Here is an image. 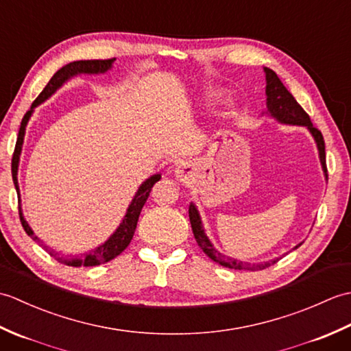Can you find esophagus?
Wrapping results in <instances>:
<instances>
[{"label": "esophagus", "mask_w": 351, "mask_h": 351, "mask_svg": "<svg viewBox=\"0 0 351 351\" xmlns=\"http://www.w3.org/2000/svg\"><path fill=\"white\" fill-rule=\"evenodd\" d=\"M190 170H191V167L189 166V164L182 162V164H180V166L176 167L175 175H176L178 178H181V180L184 181V180H187V176L190 175Z\"/></svg>", "instance_id": "34e87169"}]
</instances>
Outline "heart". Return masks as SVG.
Listing matches in <instances>:
<instances>
[{"label":"heart","instance_id":"1","mask_svg":"<svg viewBox=\"0 0 351 351\" xmlns=\"http://www.w3.org/2000/svg\"><path fill=\"white\" fill-rule=\"evenodd\" d=\"M217 95V92H214V90H211V92H208V96H210V98H214V96Z\"/></svg>","mask_w":351,"mask_h":351}]
</instances>
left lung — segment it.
Returning <instances> with one entry per match:
<instances>
[{"label": "left lung", "mask_w": 351, "mask_h": 351, "mask_svg": "<svg viewBox=\"0 0 351 351\" xmlns=\"http://www.w3.org/2000/svg\"><path fill=\"white\" fill-rule=\"evenodd\" d=\"M264 72H265V80H267L265 95H267V110H268V113H270V116H273L276 121H279L280 123L306 126L309 132L312 134V137H314V140H315L317 147H318V154H319V161H322L324 175L327 178L326 151H324L326 146H324V138H323L322 131L317 130L315 126L312 125L309 114L300 107V104L294 99V96L287 90V87L283 86V83L279 80V77L276 75V72L271 71V69H268V68H264ZM189 217H190L193 234H195V238H196V241L199 244V247L202 249L206 253V255L214 261V263H217V264H220L223 267H228V268H234V270L258 271V270H264V268L270 267V265L276 264L279 261V258H278V259L267 261V263H263V264H249V263H243V261H238V259L228 258L225 255H221L219 250L214 249V245L211 244V241L208 240V237H206L204 226H202V220H200V215H199V211H197V208L195 206V204H190ZM299 245H295L294 249L299 247Z\"/></svg>", "instance_id": "obj_1"}]
</instances>
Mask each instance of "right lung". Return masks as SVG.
<instances>
[{
    "mask_svg": "<svg viewBox=\"0 0 351 351\" xmlns=\"http://www.w3.org/2000/svg\"><path fill=\"white\" fill-rule=\"evenodd\" d=\"M116 58H108V60H78V62H72L69 64L63 66L62 69H58L52 78L49 80V83L45 86V88L42 90V93L37 96L34 99L32 108H29L25 116L22 117L21 122V128H19V134H18V140H16V146H14V152H13V158H12V178H13V184L14 189H16L18 195H19V185H18V166H19V156H21V151H22V143H24V136H25V126L32 117V113L34 107L39 106L43 101H47L52 93H56L57 88H60L66 81L71 80L72 77L78 75V73H104L111 69ZM161 180V175L156 173L152 175L149 180H146L143 184L140 185L136 196H134L132 202L130 204L128 210H126L125 217L122 220L121 225L116 229V232L111 235L108 240L101 244L99 247H96L95 250H92L90 253H84V255L77 256V258H63L58 256L54 250H51L47 245H43L45 249L49 252L51 256H54L58 263L66 264L69 267H95L99 265L104 263H108V261L114 259L116 256L121 255V253L128 247V244L131 243L134 232H136L137 228V221H138V215L141 213V208L146 204V200L149 197V193H151L154 184L158 182ZM19 217H21V223L22 228L27 232L28 237H32L34 241L40 243L39 238L34 235V232L32 230V228L28 226V223L25 221L24 215L21 213V206H19Z\"/></svg>",
    "mask_w": 351,
    "mask_h": 351,
    "instance_id": "add662e5",
    "label": "right lung"
}]
</instances>
